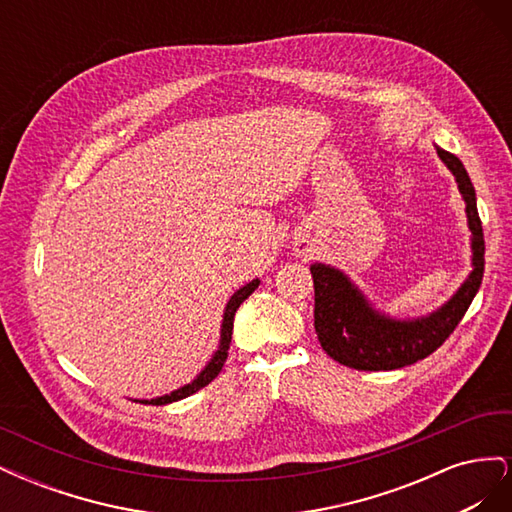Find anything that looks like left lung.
I'll use <instances>...</instances> for the list:
<instances>
[{"instance_id": "obj_1", "label": "left lung", "mask_w": 512, "mask_h": 512, "mask_svg": "<svg viewBox=\"0 0 512 512\" xmlns=\"http://www.w3.org/2000/svg\"><path fill=\"white\" fill-rule=\"evenodd\" d=\"M438 158L451 170L466 203L472 271L438 309L414 318L382 312L342 269L314 262V327L322 350L333 361L359 371H389L412 365L438 350L455 331L483 282L485 239L468 170L453 153L436 145Z\"/></svg>"}]
</instances>
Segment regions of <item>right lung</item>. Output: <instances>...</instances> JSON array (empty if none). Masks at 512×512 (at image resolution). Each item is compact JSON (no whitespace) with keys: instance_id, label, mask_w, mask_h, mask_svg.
Listing matches in <instances>:
<instances>
[{"instance_id":"obj_1","label":"right lung","mask_w":512,"mask_h":512,"mask_svg":"<svg viewBox=\"0 0 512 512\" xmlns=\"http://www.w3.org/2000/svg\"><path fill=\"white\" fill-rule=\"evenodd\" d=\"M260 280L256 277V280H252L250 284L241 286L237 292H232V297L228 299L226 307H224V316H222V327H220V344H218V350H215L211 354V359L207 361V365L200 369V374L188 382L179 386V389L170 391L166 395H160V397H153V399H132L136 401V404H151V406H166V404H173V401H179V399H185L194 395L196 391L203 389V386H207L215 376L220 374L224 363H226V356H228V348H230V339H232V320H235V312L239 309V305L250 297V294L258 288Z\"/></svg>"}]
</instances>
